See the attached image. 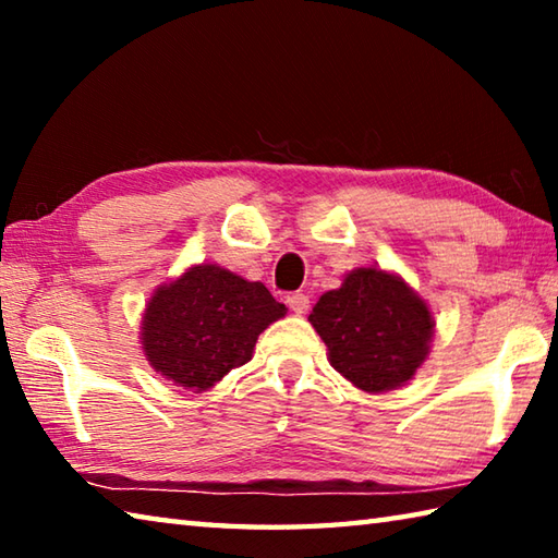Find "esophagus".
<instances>
[{
	"mask_svg": "<svg viewBox=\"0 0 558 558\" xmlns=\"http://www.w3.org/2000/svg\"><path fill=\"white\" fill-rule=\"evenodd\" d=\"M288 305H290V310L295 315H305L307 307H310V298L305 295V292H290Z\"/></svg>",
	"mask_w": 558,
	"mask_h": 558,
	"instance_id": "esophagus-1",
	"label": "esophagus"
}]
</instances>
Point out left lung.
Returning a JSON list of instances; mask_svg holds the SVG:
<instances>
[{
  "mask_svg": "<svg viewBox=\"0 0 558 558\" xmlns=\"http://www.w3.org/2000/svg\"><path fill=\"white\" fill-rule=\"evenodd\" d=\"M310 323L325 339L329 364L369 393L409 381L433 337L426 302L401 278L376 268L352 270L342 288L325 292Z\"/></svg>",
  "mask_w": 558,
  "mask_h": 558,
  "instance_id": "8db88e82",
  "label": "left lung"
}]
</instances>
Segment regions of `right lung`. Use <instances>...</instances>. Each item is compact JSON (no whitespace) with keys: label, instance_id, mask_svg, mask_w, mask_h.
<instances>
[{"label":"right lung","instance_id":"right-lung-1","mask_svg":"<svg viewBox=\"0 0 558 558\" xmlns=\"http://www.w3.org/2000/svg\"><path fill=\"white\" fill-rule=\"evenodd\" d=\"M282 315L286 305L263 282L194 266L149 300L143 349L159 374L199 393L251 362L258 335Z\"/></svg>","mask_w":558,"mask_h":558}]
</instances>
